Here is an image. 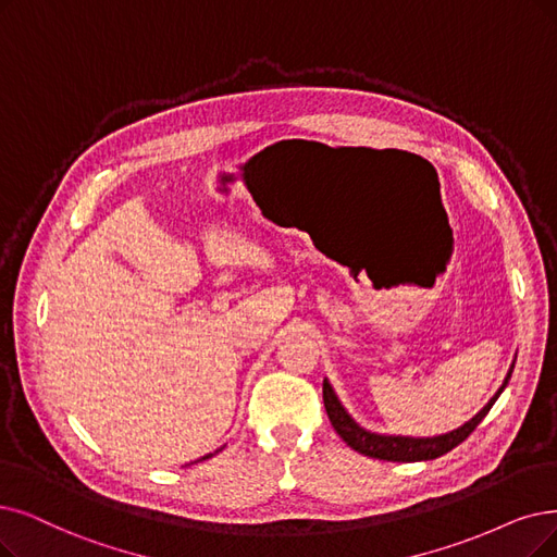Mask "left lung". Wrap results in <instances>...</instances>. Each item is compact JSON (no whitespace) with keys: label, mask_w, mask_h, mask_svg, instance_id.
<instances>
[{"label":"left lung","mask_w":557,"mask_h":557,"mask_svg":"<svg viewBox=\"0 0 557 557\" xmlns=\"http://www.w3.org/2000/svg\"><path fill=\"white\" fill-rule=\"evenodd\" d=\"M515 361H511L505 380L500 384V388L496 391V395L488 399V403L471 418L466 420L463 425H459L457 430H450L446 434H436V436H399V434H380V432H370L366 428H361L356 422L349 411L343 407V403L338 399L336 391L329 384V380L324 376L322 384V397H324V409L326 416L331 420L333 430L338 432V436L347 443V446L356 453H361L366 457L372 459H384V461H428V459H436L441 455L450 453L453 448H457L461 441L469 438V434L480 425L484 420V416L488 413L496 405V399L500 397V393L505 391V386L509 384V376L515 372Z\"/></svg>","instance_id":"8db88e82"}]
</instances>
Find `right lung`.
I'll return each mask as SVG.
<instances>
[{
  "label": "right lung",
  "instance_id": "obj_1",
  "mask_svg": "<svg viewBox=\"0 0 557 557\" xmlns=\"http://www.w3.org/2000/svg\"><path fill=\"white\" fill-rule=\"evenodd\" d=\"M219 450H221V448H219ZM219 450H214V453H210V455H203V457H201V459H196V461H203V459H210V457H214V455H216V453H219Z\"/></svg>",
  "mask_w": 557,
  "mask_h": 557
}]
</instances>
